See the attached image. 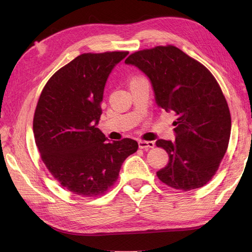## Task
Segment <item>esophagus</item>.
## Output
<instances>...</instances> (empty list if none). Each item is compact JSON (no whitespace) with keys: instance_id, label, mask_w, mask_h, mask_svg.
Instances as JSON below:
<instances>
[{"instance_id":"esophagus-1","label":"esophagus","mask_w":252,"mask_h":252,"mask_svg":"<svg viewBox=\"0 0 252 252\" xmlns=\"http://www.w3.org/2000/svg\"><path fill=\"white\" fill-rule=\"evenodd\" d=\"M139 147L141 149H148V148H154L155 143L150 141H139Z\"/></svg>"}]
</instances>
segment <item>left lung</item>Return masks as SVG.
Returning a JSON list of instances; mask_svg holds the SVG:
<instances>
[{"instance_id":"8db88e82","label":"left lung","mask_w":252,"mask_h":252,"mask_svg":"<svg viewBox=\"0 0 252 252\" xmlns=\"http://www.w3.org/2000/svg\"><path fill=\"white\" fill-rule=\"evenodd\" d=\"M125 63L147 75L158 107L175 117V141L156 142L169 157L158 178L183 191L203 187L216 174L231 131L230 111L217 80L171 45L136 51Z\"/></svg>"}]
</instances>
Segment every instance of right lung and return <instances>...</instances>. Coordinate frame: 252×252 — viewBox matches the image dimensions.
Segmentation results:
<instances>
[{
	"label": "right lung",
	"mask_w": 252,
	"mask_h": 252,
	"mask_svg": "<svg viewBox=\"0 0 252 252\" xmlns=\"http://www.w3.org/2000/svg\"><path fill=\"white\" fill-rule=\"evenodd\" d=\"M127 55L83 53L53 74L40 95L33 118L36 147L52 177L72 193L103 194L138 150L131 139L106 142L96 127L106 82Z\"/></svg>",
	"instance_id": "1"
}]
</instances>
